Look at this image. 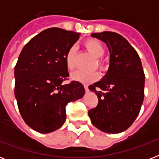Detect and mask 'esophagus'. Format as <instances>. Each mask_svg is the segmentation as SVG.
Masks as SVG:
<instances>
[{"instance_id":"obj_1","label":"esophagus","mask_w":159,"mask_h":159,"mask_svg":"<svg viewBox=\"0 0 159 159\" xmlns=\"http://www.w3.org/2000/svg\"><path fill=\"white\" fill-rule=\"evenodd\" d=\"M84 87H85V91H86V92H89V88H88V86H87V85H84Z\"/></svg>"}]
</instances>
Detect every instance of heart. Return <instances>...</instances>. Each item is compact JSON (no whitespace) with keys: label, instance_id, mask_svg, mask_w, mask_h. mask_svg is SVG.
<instances>
[{"label":"heart","instance_id":"obj_1","mask_svg":"<svg viewBox=\"0 0 159 159\" xmlns=\"http://www.w3.org/2000/svg\"><path fill=\"white\" fill-rule=\"evenodd\" d=\"M84 46L88 52L92 53L96 58L97 67L102 71H105L107 68L106 62L102 58V56L105 53V48L99 41L96 39H88L84 42ZM77 55V48L72 46L66 53L65 62L66 67L69 71L72 70L75 67V58ZM71 78L73 81L82 82L84 84H89L96 82L100 78L99 72L97 71L91 72H82V71H76L71 75Z\"/></svg>","mask_w":159,"mask_h":159}]
</instances>
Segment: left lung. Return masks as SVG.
I'll use <instances>...</instances> for the list:
<instances>
[{"label": "left lung", "mask_w": 159, "mask_h": 159, "mask_svg": "<svg viewBox=\"0 0 159 159\" xmlns=\"http://www.w3.org/2000/svg\"><path fill=\"white\" fill-rule=\"evenodd\" d=\"M92 36L106 43L111 54L107 74L89 86L98 104L88 111V116L100 130L120 133L134 123L143 104L145 76L140 57L119 34L105 31Z\"/></svg>", "instance_id": "obj_1"}]
</instances>
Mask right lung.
Segmentation results:
<instances>
[{
    "mask_svg": "<svg viewBox=\"0 0 159 159\" xmlns=\"http://www.w3.org/2000/svg\"><path fill=\"white\" fill-rule=\"evenodd\" d=\"M80 34L49 28L31 39L20 53L15 67V96L22 118L42 134L53 132L66 120V106L83 97L77 81L62 84L69 76L66 53Z\"/></svg>",
    "mask_w": 159,
    "mask_h": 159,
    "instance_id": "1",
    "label": "right lung"
}]
</instances>
